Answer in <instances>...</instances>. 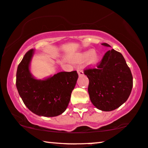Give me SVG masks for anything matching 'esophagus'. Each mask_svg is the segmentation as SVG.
<instances>
[{
  "mask_svg": "<svg viewBox=\"0 0 148 148\" xmlns=\"http://www.w3.org/2000/svg\"><path fill=\"white\" fill-rule=\"evenodd\" d=\"M77 73H78L79 75V76L83 75H84V71H83L82 69H77Z\"/></svg>",
  "mask_w": 148,
  "mask_h": 148,
  "instance_id": "obj_1",
  "label": "esophagus"
}]
</instances>
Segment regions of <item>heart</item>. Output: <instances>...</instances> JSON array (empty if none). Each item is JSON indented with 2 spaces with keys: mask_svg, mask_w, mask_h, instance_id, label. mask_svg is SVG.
Listing matches in <instances>:
<instances>
[{
  "mask_svg": "<svg viewBox=\"0 0 148 148\" xmlns=\"http://www.w3.org/2000/svg\"><path fill=\"white\" fill-rule=\"evenodd\" d=\"M99 55L96 50H88V51L82 52L76 56L75 61L77 63L84 62L87 60V63L89 65H94L98 61Z\"/></svg>",
  "mask_w": 148,
  "mask_h": 148,
  "instance_id": "heart-1",
  "label": "heart"
}]
</instances>
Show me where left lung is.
<instances>
[{
    "instance_id": "left-lung-1",
    "label": "left lung",
    "mask_w": 148,
    "mask_h": 148,
    "mask_svg": "<svg viewBox=\"0 0 148 148\" xmlns=\"http://www.w3.org/2000/svg\"><path fill=\"white\" fill-rule=\"evenodd\" d=\"M102 45L110 47L109 44ZM88 93L94 106L102 111H112L120 107L130 96L133 76L122 54L108 50L96 68L87 69Z\"/></svg>"
}]
</instances>
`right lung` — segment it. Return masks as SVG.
Instances as JSON below:
<instances>
[{"label": "right lung", "mask_w": 148, "mask_h": 148, "mask_svg": "<svg viewBox=\"0 0 148 148\" xmlns=\"http://www.w3.org/2000/svg\"><path fill=\"white\" fill-rule=\"evenodd\" d=\"M34 49L26 52L18 65L16 86L27 108L38 116H56L67 108L78 78L76 71L60 72L44 80L36 79L29 71Z\"/></svg>", "instance_id": "1"}]
</instances>
